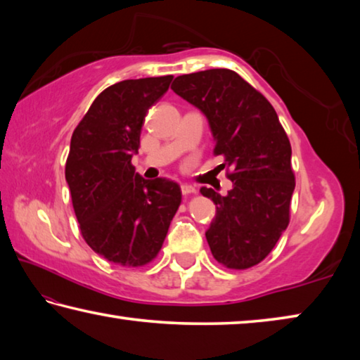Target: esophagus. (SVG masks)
Returning <instances> with one entry per match:
<instances>
[{
	"instance_id": "1",
	"label": "esophagus",
	"mask_w": 360,
	"mask_h": 360,
	"mask_svg": "<svg viewBox=\"0 0 360 360\" xmlns=\"http://www.w3.org/2000/svg\"><path fill=\"white\" fill-rule=\"evenodd\" d=\"M181 191L184 195H192V193H197V188L193 186H188V184H182L181 186Z\"/></svg>"
}]
</instances>
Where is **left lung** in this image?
<instances>
[{"mask_svg": "<svg viewBox=\"0 0 360 360\" xmlns=\"http://www.w3.org/2000/svg\"><path fill=\"white\" fill-rule=\"evenodd\" d=\"M172 89L206 115L214 155L231 168L227 178L233 188L225 197L200 188L217 210L206 231L211 252L231 270L257 265L288 229L295 188L290 143L275 108L238 72L225 68L178 76Z\"/></svg>", "mask_w": 360, "mask_h": 360, "instance_id": "1", "label": "left lung"}]
</instances>
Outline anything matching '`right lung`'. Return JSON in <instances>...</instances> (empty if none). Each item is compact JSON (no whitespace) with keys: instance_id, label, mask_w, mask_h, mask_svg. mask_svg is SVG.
<instances>
[{"instance_id":"1","label":"right lung","mask_w":360,"mask_h":360,"mask_svg":"<svg viewBox=\"0 0 360 360\" xmlns=\"http://www.w3.org/2000/svg\"><path fill=\"white\" fill-rule=\"evenodd\" d=\"M172 81L160 76L111 85L71 136L65 178L82 238L122 266H143L157 257L182 200L176 182L144 179L131 165L146 114Z\"/></svg>"}]
</instances>
